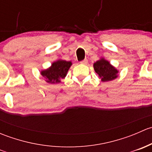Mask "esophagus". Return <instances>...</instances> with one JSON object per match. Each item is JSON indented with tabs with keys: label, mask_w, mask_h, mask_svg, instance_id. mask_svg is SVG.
I'll return each instance as SVG.
<instances>
[{
	"label": "esophagus",
	"mask_w": 152,
	"mask_h": 152,
	"mask_svg": "<svg viewBox=\"0 0 152 152\" xmlns=\"http://www.w3.org/2000/svg\"><path fill=\"white\" fill-rule=\"evenodd\" d=\"M87 62H88V61H87V59H84V60H82V62H80V63L82 64V65H87Z\"/></svg>",
	"instance_id": "obj_1"
}]
</instances>
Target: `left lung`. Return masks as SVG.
Here are the masks:
<instances>
[{
  "instance_id": "left-lung-1",
  "label": "left lung",
  "mask_w": 152,
  "mask_h": 152,
  "mask_svg": "<svg viewBox=\"0 0 152 152\" xmlns=\"http://www.w3.org/2000/svg\"><path fill=\"white\" fill-rule=\"evenodd\" d=\"M94 70L102 82H109L115 79L118 76V70L112 65L108 60L102 57L93 64Z\"/></svg>"
}]
</instances>
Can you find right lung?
Returning <instances> with one entry per match:
<instances>
[{"label":"right lung","instance_id":"add662e5","mask_svg":"<svg viewBox=\"0 0 152 152\" xmlns=\"http://www.w3.org/2000/svg\"><path fill=\"white\" fill-rule=\"evenodd\" d=\"M71 61L58 59L51 64L48 68L41 70L40 74L45 79V82L50 84H57L61 82V79L67 76L70 66Z\"/></svg>","mask_w":152,"mask_h":152}]
</instances>
